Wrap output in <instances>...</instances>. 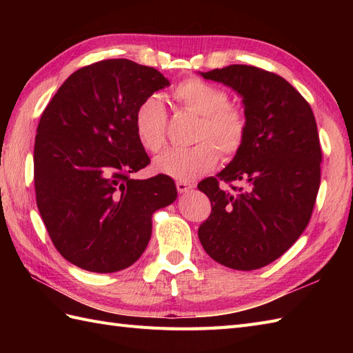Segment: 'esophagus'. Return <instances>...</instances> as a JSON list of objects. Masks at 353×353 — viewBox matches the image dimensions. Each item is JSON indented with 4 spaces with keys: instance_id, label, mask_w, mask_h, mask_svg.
<instances>
[{
    "instance_id": "obj_1",
    "label": "esophagus",
    "mask_w": 353,
    "mask_h": 353,
    "mask_svg": "<svg viewBox=\"0 0 353 353\" xmlns=\"http://www.w3.org/2000/svg\"><path fill=\"white\" fill-rule=\"evenodd\" d=\"M176 186H177V191L182 192V194L183 192H188V191H191L194 188L192 183H190V182H181V181L176 183Z\"/></svg>"
}]
</instances>
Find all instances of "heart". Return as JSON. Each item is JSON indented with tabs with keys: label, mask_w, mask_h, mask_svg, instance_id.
<instances>
[{
	"label": "heart",
	"mask_w": 353,
	"mask_h": 353,
	"mask_svg": "<svg viewBox=\"0 0 353 353\" xmlns=\"http://www.w3.org/2000/svg\"><path fill=\"white\" fill-rule=\"evenodd\" d=\"M185 110L200 115L196 129V145L171 148L154 161V170L181 182L196 181L211 171L221 154L229 159L243 148L247 121L243 110L228 103L221 88L191 77L181 81L172 91ZM168 115L162 100L150 95L134 110L133 125L139 144L150 153H157L167 142Z\"/></svg>",
	"instance_id": "heart-1"
}]
</instances>
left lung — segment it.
<instances>
[{"label":"left lung","mask_w":353,"mask_h":353,"mask_svg":"<svg viewBox=\"0 0 353 353\" xmlns=\"http://www.w3.org/2000/svg\"><path fill=\"white\" fill-rule=\"evenodd\" d=\"M200 74L243 97L247 134L228 167L199 183L212 205L199 239L221 265L250 272L282 256L308 226L320 186L316 118L277 74L247 65Z\"/></svg>","instance_id":"left-lung-1"}]
</instances>
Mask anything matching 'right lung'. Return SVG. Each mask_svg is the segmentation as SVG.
Masks as SVG:
<instances>
[{"instance_id": "add662e5", "label": "right lung", "mask_w": 353, "mask_h": 353, "mask_svg": "<svg viewBox=\"0 0 353 353\" xmlns=\"http://www.w3.org/2000/svg\"><path fill=\"white\" fill-rule=\"evenodd\" d=\"M168 85L154 68L109 59L72 72L45 108L34 139L36 203L71 264L94 273L130 267L150 241L154 211L176 200L171 177H130L150 163L134 110Z\"/></svg>"}]
</instances>
